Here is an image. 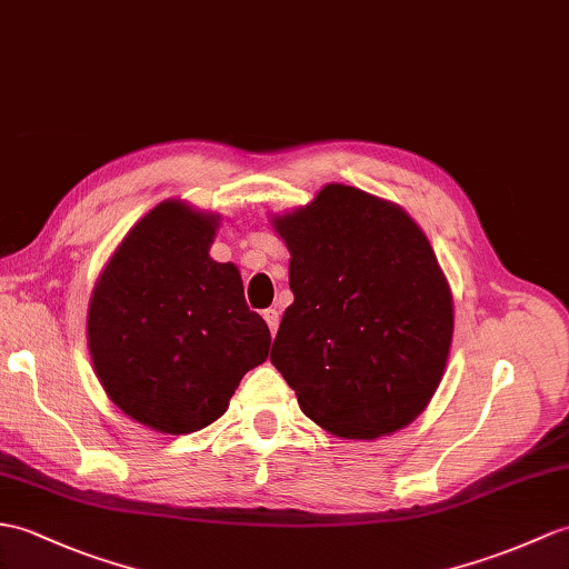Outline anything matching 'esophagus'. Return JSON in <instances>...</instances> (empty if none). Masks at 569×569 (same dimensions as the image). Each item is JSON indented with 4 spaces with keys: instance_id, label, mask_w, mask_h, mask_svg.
Returning a JSON list of instances; mask_svg holds the SVG:
<instances>
[{
    "instance_id": "34e87169",
    "label": "esophagus",
    "mask_w": 569,
    "mask_h": 569,
    "mask_svg": "<svg viewBox=\"0 0 569 569\" xmlns=\"http://www.w3.org/2000/svg\"><path fill=\"white\" fill-rule=\"evenodd\" d=\"M263 320H267V325H269V329H271V335H276V329H279V322H281L279 310H273V308L263 310Z\"/></svg>"
}]
</instances>
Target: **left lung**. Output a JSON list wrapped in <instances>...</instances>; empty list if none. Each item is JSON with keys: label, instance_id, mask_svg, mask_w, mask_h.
I'll return each instance as SVG.
<instances>
[{"label": "left lung", "instance_id": "8db88e82", "mask_svg": "<svg viewBox=\"0 0 569 569\" xmlns=\"http://www.w3.org/2000/svg\"><path fill=\"white\" fill-rule=\"evenodd\" d=\"M290 252L271 349L302 412L341 439L405 429L431 402L453 341V296L425 230L386 198L327 183L271 216Z\"/></svg>", "mask_w": 569, "mask_h": 569}]
</instances>
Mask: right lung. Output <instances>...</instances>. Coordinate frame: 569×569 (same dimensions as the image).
Returning <instances> with one entry per match:
<instances>
[{
	"mask_svg": "<svg viewBox=\"0 0 569 569\" xmlns=\"http://www.w3.org/2000/svg\"><path fill=\"white\" fill-rule=\"evenodd\" d=\"M220 216L167 198L113 249L91 290L87 345L109 400L138 425L191 433L224 415L271 332L234 263L210 257Z\"/></svg>",
	"mask_w": 569,
	"mask_h": 569,
	"instance_id": "1",
	"label": "right lung"
}]
</instances>
